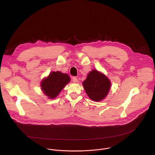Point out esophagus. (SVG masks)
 Segmentation results:
<instances>
[{"instance_id":"34e87169","label":"esophagus","mask_w":155,"mask_h":155,"mask_svg":"<svg viewBox=\"0 0 155 155\" xmlns=\"http://www.w3.org/2000/svg\"><path fill=\"white\" fill-rule=\"evenodd\" d=\"M72 81H73V82H77L78 80V79H77L76 77L73 76V77H72Z\"/></svg>"}]
</instances>
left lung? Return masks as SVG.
Here are the masks:
<instances>
[{
    "mask_svg": "<svg viewBox=\"0 0 155 155\" xmlns=\"http://www.w3.org/2000/svg\"><path fill=\"white\" fill-rule=\"evenodd\" d=\"M83 85L89 97L93 101H99L107 96L110 82L105 75L94 70L89 73Z\"/></svg>",
    "mask_w": 155,
    "mask_h": 155,
    "instance_id": "1",
    "label": "left lung"
}]
</instances>
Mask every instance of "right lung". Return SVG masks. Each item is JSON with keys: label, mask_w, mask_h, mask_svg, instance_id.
Listing matches in <instances>:
<instances>
[{"label": "right lung", "mask_w": 155, "mask_h": 155, "mask_svg": "<svg viewBox=\"0 0 155 155\" xmlns=\"http://www.w3.org/2000/svg\"><path fill=\"white\" fill-rule=\"evenodd\" d=\"M70 80L68 75L60 71H53L41 83L45 94L50 98H55Z\"/></svg>", "instance_id": "right-lung-1"}]
</instances>
